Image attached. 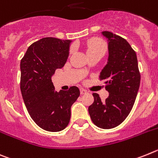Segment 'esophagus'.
<instances>
[{"label":"esophagus","mask_w":158,"mask_h":158,"mask_svg":"<svg viewBox=\"0 0 158 158\" xmlns=\"http://www.w3.org/2000/svg\"><path fill=\"white\" fill-rule=\"evenodd\" d=\"M80 93H81V94H86V93H87V90H84V89L82 88V89H81V90H80Z\"/></svg>","instance_id":"obj_1"}]
</instances>
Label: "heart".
I'll use <instances>...</instances> for the list:
<instances>
[{"label":"heart","instance_id":"1","mask_svg":"<svg viewBox=\"0 0 158 158\" xmlns=\"http://www.w3.org/2000/svg\"><path fill=\"white\" fill-rule=\"evenodd\" d=\"M87 54H93V53H103L105 52V44L102 40L98 39H91L88 41L86 45ZM73 51H70V53H72Z\"/></svg>","mask_w":158,"mask_h":158}]
</instances>
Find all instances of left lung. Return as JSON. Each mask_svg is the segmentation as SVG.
Wrapping results in <instances>:
<instances>
[{
  "instance_id": "8db88e82",
  "label": "left lung",
  "mask_w": 158,
  "mask_h": 158,
  "mask_svg": "<svg viewBox=\"0 0 158 158\" xmlns=\"http://www.w3.org/2000/svg\"><path fill=\"white\" fill-rule=\"evenodd\" d=\"M108 38L109 58L100 73V81L106 84L109 97L101 101L93 93L94 102L88 107L93 123L99 128L111 129L123 123L133 108L141 81L135 51L124 38L103 31Z\"/></svg>"
}]
</instances>
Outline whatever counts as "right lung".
I'll use <instances>...</instances> for the list:
<instances>
[{
    "instance_id": "obj_1",
    "label": "right lung",
    "mask_w": 158,
    "mask_h": 158,
    "mask_svg": "<svg viewBox=\"0 0 158 158\" xmlns=\"http://www.w3.org/2000/svg\"><path fill=\"white\" fill-rule=\"evenodd\" d=\"M70 43L69 40L43 38L28 47L20 61V90L26 108L36 125L50 132L68 127L71 106L80 94L75 86L57 92L51 79L67 62Z\"/></svg>"
}]
</instances>
